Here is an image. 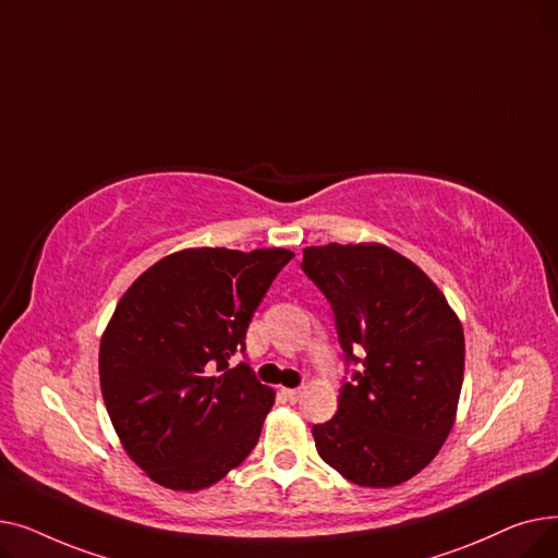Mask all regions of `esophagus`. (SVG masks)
Wrapping results in <instances>:
<instances>
[{
  "label": "esophagus",
  "instance_id": "esophagus-1",
  "mask_svg": "<svg viewBox=\"0 0 558 558\" xmlns=\"http://www.w3.org/2000/svg\"><path fill=\"white\" fill-rule=\"evenodd\" d=\"M282 396L289 400V402H296L301 396H303V389H282Z\"/></svg>",
  "mask_w": 558,
  "mask_h": 558
}]
</instances>
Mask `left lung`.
<instances>
[{
  "instance_id": "8db88e82",
  "label": "left lung",
  "mask_w": 558,
  "mask_h": 558,
  "mask_svg": "<svg viewBox=\"0 0 558 558\" xmlns=\"http://www.w3.org/2000/svg\"><path fill=\"white\" fill-rule=\"evenodd\" d=\"M301 269L332 305L345 362L362 364L343 383L337 414L312 427L320 459L357 486L412 480L457 418L465 357L459 316L412 259L385 244L310 246Z\"/></svg>"
}]
</instances>
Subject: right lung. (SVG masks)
<instances>
[{
    "label": "right lung",
    "instance_id": "right-lung-1",
    "mask_svg": "<svg viewBox=\"0 0 558 558\" xmlns=\"http://www.w3.org/2000/svg\"><path fill=\"white\" fill-rule=\"evenodd\" d=\"M294 257L287 248H185L120 299L99 345L101 396L126 454L156 484L201 490L255 448L274 389L244 353L251 316Z\"/></svg>",
    "mask_w": 558,
    "mask_h": 558
}]
</instances>
